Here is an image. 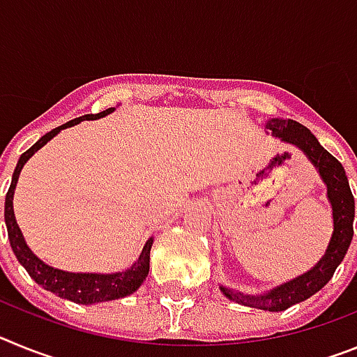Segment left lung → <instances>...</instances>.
Listing matches in <instances>:
<instances>
[{
	"instance_id": "obj_1",
	"label": "left lung",
	"mask_w": 357,
	"mask_h": 357,
	"mask_svg": "<svg viewBox=\"0 0 357 357\" xmlns=\"http://www.w3.org/2000/svg\"><path fill=\"white\" fill-rule=\"evenodd\" d=\"M264 128L272 132L273 137L280 139V143L291 144L296 150H301L307 157L309 162L314 166L321 182L326 184L327 200L333 209V234H331L329 245H327L324 255L313 268H309L302 275L293 277L275 288L266 289L263 293H254V295L234 291L222 284H220V291L229 301L238 302L241 305L263 309V311H284L298 302L307 301L309 296L320 291L343 261L347 250L351 247L352 236H354V229H352L354 197H352L351 185L347 181L342 162L331 155L304 125L293 121V119L272 118L264 123Z\"/></svg>"
}]
</instances>
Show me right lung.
I'll return each instance as SVG.
<instances>
[{
	"label": "right lung",
	"mask_w": 357,
	"mask_h": 357,
	"mask_svg": "<svg viewBox=\"0 0 357 357\" xmlns=\"http://www.w3.org/2000/svg\"><path fill=\"white\" fill-rule=\"evenodd\" d=\"M110 112H114V107H110V109L103 110V112H98V114H85L80 116V118H75L71 119V121L64 123L62 127L53 128L52 132L43 135L33 146L28 148L23 155L19 157L17 166H15L14 175H12V184L10 188H8V193H6L5 198V225L6 230H8L10 247L12 250H14L19 263L23 264L24 270L28 272V275L36 280L37 284L43 286L46 291H52L55 293L56 296H61V298H68V301L84 305L116 301V298H123V296H128L134 291H137L139 286L143 284V280L148 277V272H150V250L151 245H153V238H150L144 243L139 257L132 263V266L127 268V270H121V272L77 273L59 270V268L50 266V264L44 263L43 259H39V257L31 252V248L28 247L26 241H24V236L23 232H21V229H19L17 220H15L14 214V191L15 185H17L19 173H21L24 164L28 162V159H30L36 151H39L48 141H52L59 132L64 130V128L75 127V125H78L80 121L105 118Z\"/></svg>",
	"instance_id": "right-lung-1"
}]
</instances>
